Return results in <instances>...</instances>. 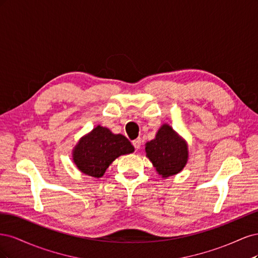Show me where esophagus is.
<instances>
[{"mask_svg": "<svg viewBox=\"0 0 258 258\" xmlns=\"http://www.w3.org/2000/svg\"><path fill=\"white\" fill-rule=\"evenodd\" d=\"M141 143H142V141H141V139H140V138L135 140V141H132V144H134L136 150H139V148L141 147Z\"/></svg>", "mask_w": 258, "mask_h": 258, "instance_id": "34e87169", "label": "esophagus"}]
</instances>
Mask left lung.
Returning a JSON list of instances; mask_svg holds the SVG:
<instances>
[{
	"label": "left lung",
	"instance_id": "8db88e82",
	"mask_svg": "<svg viewBox=\"0 0 258 258\" xmlns=\"http://www.w3.org/2000/svg\"><path fill=\"white\" fill-rule=\"evenodd\" d=\"M146 157L161 177L181 172L188 161V145L168 123H163L152 141L145 143Z\"/></svg>",
	"mask_w": 258,
	"mask_h": 258
}]
</instances>
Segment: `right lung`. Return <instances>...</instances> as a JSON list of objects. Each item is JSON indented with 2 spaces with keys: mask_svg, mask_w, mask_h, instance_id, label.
<instances>
[{
  "mask_svg": "<svg viewBox=\"0 0 258 258\" xmlns=\"http://www.w3.org/2000/svg\"><path fill=\"white\" fill-rule=\"evenodd\" d=\"M134 152L135 147L126 137L114 135L110 129L97 126L76 143L72 158L82 173L99 178L116 158Z\"/></svg>",
  "mask_w": 258,
  "mask_h": 258,
  "instance_id": "1",
  "label": "right lung"
}]
</instances>
